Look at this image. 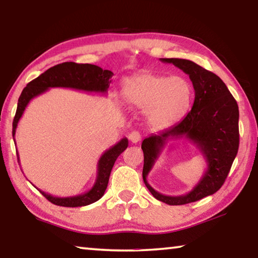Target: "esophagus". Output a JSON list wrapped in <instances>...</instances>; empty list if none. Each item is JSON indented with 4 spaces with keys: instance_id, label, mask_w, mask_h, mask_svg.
Here are the masks:
<instances>
[{
    "instance_id": "34e87169",
    "label": "esophagus",
    "mask_w": 258,
    "mask_h": 258,
    "mask_svg": "<svg viewBox=\"0 0 258 258\" xmlns=\"http://www.w3.org/2000/svg\"><path fill=\"white\" fill-rule=\"evenodd\" d=\"M128 139L132 143H138L140 140H141V134H140L138 131H133V132L130 133Z\"/></svg>"
}]
</instances>
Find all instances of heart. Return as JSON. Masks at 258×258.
<instances>
[{
  "label": "heart",
  "mask_w": 258,
  "mask_h": 258,
  "mask_svg": "<svg viewBox=\"0 0 258 258\" xmlns=\"http://www.w3.org/2000/svg\"><path fill=\"white\" fill-rule=\"evenodd\" d=\"M121 95L128 107L145 109L150 125L165 128L185 115L194 92L190 82L184 77L143 72L126 78Z\"/></svg>",
  "instance_id": "heart-1"
}]
</instances>
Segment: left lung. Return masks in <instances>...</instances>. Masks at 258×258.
Returning a JSON list of instances; mask_svg holds the SVG:
<instances>
[{"label": "left lung", "mask_w": 258, "mask_h": 258, "mask_svg": "<svg viewBox=\"0 0 258 258\" xmlns=\"http://www.w3.org/2000/svg\"><path fill=\"white\" fill-rule=\"evenodd\" d=\"M189 75L195 89V101L189 113L180 123L151 134L142 142L145 155L143 181L156 199L167 205H185L215 194L223 185L239 149V108L232 94L220 77L194 61L161 58ZM185 137L203 155L208 168L194 189L185 195L165 196L146 181L165 143L173 138Z\"/></svg>", "instance_id": "left-lung-1"}]
</instances>
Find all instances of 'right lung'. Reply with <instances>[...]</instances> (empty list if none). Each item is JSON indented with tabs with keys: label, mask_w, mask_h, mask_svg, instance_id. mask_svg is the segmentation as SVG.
Returning a JSON list of instances; mask_svg holds the SVG:
<instances>
[{
	"label": "right lung",
	"mask_w": 258,
	"mask_h": 258,
	"mask_svg": "<svg viewBox=\"0 0 258 258\" xmlns=\"http://www.w3.org/2000/svg\"><path fill=\"white\" fill-rule=\"evenodd\" d=\"M113 73L106 71L101 67L90 63H76V62H62L47 69L46 72L41 74L37 78L29 82L27 86L21 92L18 107H17L16 116L12 123V135H16V130L19 120L23 116L26 107L28 106L30 100L38 97V95L46 92L52 87H64V89H73L77 91H84L90 93L106 94L111 83ZM128 146V140L123 138L115 146L109 148L100 157L98 161V174L93 186L84 194L72 196V197H54L50 194L36 189L44 196L52 204L62 207H81L93 204L102 197L107 189L109 176H110L112 166L116 159ZM17 150V149H16ZM18 161L19 160V155Z\"/></svg>",
	"instance_id": "add662e5"
}]
</instances>
